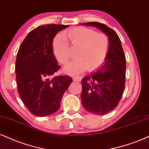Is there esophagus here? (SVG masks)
Masks as SVG:
<instances>
[{
    "label": "esophagus",
    "mask_w": 149,
    "mask_h": 149,
    "mask_svg": "<svg viewBox=\"0 0 149 149\" xmlns=\"http://www.w3.org/2000/svg\"><path fill=\"white\" fill-rule=\"evenodd\" d=\"M73 81H76V82H80L82 80V76H73L72 77Z\"/></svg>",
    "instance_id": "esophagus-1"
}]
</instances>
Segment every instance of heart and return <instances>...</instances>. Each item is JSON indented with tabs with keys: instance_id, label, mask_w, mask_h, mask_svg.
<instances>
[{
	"instance_id": "heart-1",
	"label": "heart",
	"mask_w": 149,
	"mask_h": 149,
	"mask_svg": "<svg viewBox=\"0 0 149 149\" xmlns=\"http://www.w3.org/2000/svg\"><path fill=\"white\" fill-rule=\"evenodd\" d=\"M68 43L72 47L78 48L75 55L77 59L65 67L68 73H80L86 69L95 71L106 61L110 49V40L105 33L87 27H73L63 31V35H56L52 40L54 56L63 65L70 59Z\"/></svg>"
}]
</instances>
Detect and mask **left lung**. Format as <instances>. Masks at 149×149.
Instances as JSON below:
<instances>
[{"instance_id": "left-lung-1", "label": "left lung", "mask_w": 149, "mask_h": 149, "mask_svg": "<svg viewBox=\"0 0 149 149\" xmlns=\"http://www.w3.org/2000/svg\"><path fill=\"white\" fill-rule=\"evenodd\" d=\"M93 26L108 35L110 49L104 65L82 79V104L88 112L104 115L119 104L125 87L126 58L121 41L116 31L97 22L82 23Z\"/></svg>"}]
</instances>
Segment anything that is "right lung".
I'll return each mask as SVG.
<instances>
[{
    "label": "right lung",
    "instance_id": "obj_1",
    "mask_svg": "<svg viewBox=\"0 0 149 149\" xmlns=\"http://www.w3.org/2000/svg\"><path fill=\"white\" fill-rule=\"evenodd\" d=\"M65 24H45L29 33L17 54L15 71L18 92L23 104L36 116L57 111L72 78L56 76L61 69L53 54L52 40Z\"/></svg>",
    "mask_w": 149,
    "mask_h": 149
}]
</instances>
